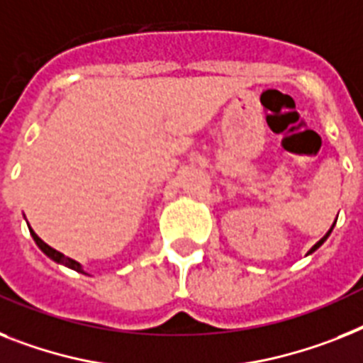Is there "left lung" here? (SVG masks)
Masks as SVG:
<instances>
[{"mask_svg":"<svg viewBox=\"0 0 363 363\" xmlns=\"http://www.w3.org/2000/svg\"><path fill=\"white\" fill-rule=\"evenodd\" d=\"M334 224H336V223H334ZM334 224H332V228H334ZM332 228H330V230H328V232H326V235H325V238H323V239H319V241H317V242H315V245H313V247H311V248H310V252H308V254H311V252H315L317 248L321 247L323 242H325V241H326V239H328V235H330V233H332Z\"/></svg>","mask_w":363,"mask_h":363,"instance_id":"8db88e82","label":"left lung"}]
</instances>
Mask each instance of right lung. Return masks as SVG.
<instances>
[{"label":"right lung","mask_w":363,"mask_h":363,"mask_svg":"<svg viewBox=\"0 0 363 363\" xmlns=\"http://www.w3.org/2000/svg\"><path fill=\"white\" fill-rule=\"evenodd\" d=\"M29 232H31L33 239H35V242H37V245H38V248H40L42 252L46 254L48 257H52L53 262L61 263V265H65V267H70V269H74V271L83 272V274H86V272L83 271V267H81V263H77L76 259H72V257L65 256V254H61V252H59V250H55V248H52V247H50V245H46V242L42 241V239L38 238L37 233L33 232L31 228H29Z\"/></svg>","instance_id":"obj_1"}]
</instances>
